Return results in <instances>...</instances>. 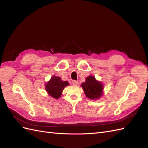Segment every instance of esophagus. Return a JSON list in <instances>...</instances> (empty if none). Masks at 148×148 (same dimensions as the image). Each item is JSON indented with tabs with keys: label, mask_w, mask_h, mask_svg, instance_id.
<instances>
[{
	"label": "esophagus",
	"mask_w": 148,
	"mask_h": 148,
	"mask_svg": "<svg viewBox=\"0 0 148 148\" xmlns=\"http://www.w3.org/2000/svg\"><path fill=\"white\" fill-rule=\"evenodd\" d=\"M71 84L73 85H75V86H77V85L78 84V82L77 81H76V80H73V81L71 82Z\"/></svg>",
	"instance_id": "obj_1"
}]
</instances>
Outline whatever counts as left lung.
<instances>
[{
  "mask_svg": "<svg viewBox=\"0 0 148 148\" xmlns=\"http://www.w3.org/2000/svg\"><path fill=\"white\" fill-rule=\"evenodd\" d=\"M82 86L86 97L90 99H97L102 96L103 86L97 82L93 76H89L86 82L82 84Z\"/></svg>",
  "mask_w": 148,
  "mask_h": 148,
  "instance_id": "obj_1",
  "label": "left lung"
}]
</instances>
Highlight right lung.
I'll return each mask as SVG.
<instances>
[{"mask_svg": "<svg viewBox=\"0 0 148 148\" xmlns=\"http://www.w3.org/2000/svg\"><path fill=\"white\" fill-rule=\"evenodd\" d=\"M69 83L66 81H62L60 77L53 76L51 80L46 84V90L51 97L59 99L62 91Z\"/></svg>", "mask_w": 148, "mask_h": 148, "instance_id": "right-lung-1", "label": "right lung"}]
</instances>
